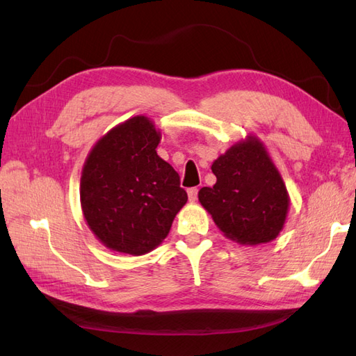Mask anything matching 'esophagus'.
I'll list each match as a JSON object with an SVG mask.
<instances>
[{
    "instance_id": "esophagus-1",
    "label": "esophagus",
    "mask_w": 356,
    "mask_h": 356,
    "mask_svg": "<svg viewBox=\"0 0 356 356\" xmlns=\"http://www.w3.org/2000/svg\"><path fill=\"white\" fill-rule=\"evenodd\" d=\"M197 193H199V190H197L196 187H193V188H188V190H187V195H188V200H190V202H196V199H197Z\"/></svg>"
}]
</instances>
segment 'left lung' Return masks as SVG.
Returning <instances> with one entry per match:
<instances>
[{
    "instance_id": "8db88e82",
    "label": "left lung",
    "mask_w": 356,
    "mask_h": 356,
    "mask_svg": "<svg viewBox=\"0 0 356 356\" xmlns=\"http://www.w3.org/2000/svg\"><path fill=\"white\" fill-rule=\"evenodd\" d=\"M217 182L199 191V202L225 238L241 245L272 242L282 232L289 195L264 144L248 135L213 160Z\"/></svg>"
}]
</instances>
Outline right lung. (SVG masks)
Here are the masks:
<instances>
[{"mask_svg": "<svg viewBox=\"0 0 356 356\" xmlns=\"http://www.w3.org/2000/svg\"><path fill=\"white\" fill-rule=\"evenodd\" d=\"M160 139L152 118L135 115L99 138L84 161V220L96 239L114 252H152L187 203L175 169L156 152Z\"/></svg>", "mask_w": 356, "mask_h": 356, "instance_id": "obj_1", "label": "right lung"}]
</instances>
